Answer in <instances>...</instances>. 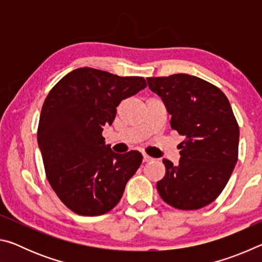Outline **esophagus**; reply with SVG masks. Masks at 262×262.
<instances>
[{
    "mask_svg": "<svg viewBox=\"0 0 262 262\" xmlns=\"http://www.w3.org/2000/svg\"><path fill=\"white\" fill-rule=\"evenodd\" d=\"M152 157H150L149 155L147 154H143V163H148V162H151L152 161Z\"/></svg>",
    "mask_w": 262,
    "mask_h": 262,
    "instance_id": "1",
    "label": "esophagus"
}]
</instances>
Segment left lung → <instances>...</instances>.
Segmentation results:
<instances>
[{
    "label": "left lung",
    "mask_w": 262,
    "mask_h": 262,
    "mask_svg": "<svg viewBox=\"0 0 262 262\" xmlns=\"http://www.w3.org/2000/svg\"><path fill=\"white\" fill-rule=\"evenodd\" d=\"M147 82L172 115V129L185 137L179 164L163 161L165 176L157 183L158 193L177 209H200L222 193L238 161L239 126L231 105L214 84L192 75Z\"/></svg>",
    "instance_id": "8db88e82"
}]
</instances>
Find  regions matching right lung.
<instances>
[{
	"instance_id": "right-lung-1",
	"label": "right lung",
	"mask_w": 262,
	"mask_h": 262,
	"mask_svg": "<svg viewBox=\"0 0 262 262\" xmlns=\"http://www.w3.org/2000/svg\"><path fill=\"white\" fill-rule=\"evenodd\" d=\"M145 86L143 77L84 67L62 77L47 95L38 144L48 183L75 214L99 216L112 210L140 167L141 152H113L105 144L103 127L112 125L122 99Z\"/></svg>"
}]
</instances>
